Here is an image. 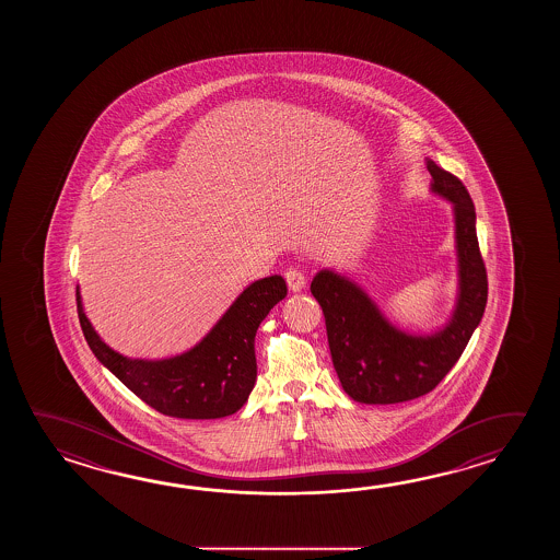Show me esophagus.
<instances>
[{
  "label": "esophagus",
  "mask_w": 560,
  "mask_h": 560,
  "mask_svg": "<svg viewBox=\"0 0 560 560\" xmlns=\"http://www.w3.org/2000/svg\"><path fill=\"white\" fill-rule=\"evenodd\" d=\"M284 278L285 284H288L292 292H300L306 285V278L302 275V270H298V268H288L284 272Z\"/></svg>",
  "instance_id": "esophagus-1"
}]
</instances>
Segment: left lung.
Masks as SVG:
<instances>
[{
    "label": "left lung",
    "mask_w": 560,
    "mask_h": 560,
    "mask_svg": "<svg viewBox=\"0 0 560 560\" xmlns=\"http://www.w3.org/2000/svg\"><path fill=\"white\" fill-rule=\"evenodd\" d=\"M432 190L454 203L460 262V298L444 330L427 338L408 336L382 318L370 298L345 278L322 270L312 280L345 393L364 405H396L434 390L463 357L485 314L487 266L476 238L475 203L465 184L429 160Z\"/></svg>",
    "instance_id": "8db88e82"
}]
</instances>
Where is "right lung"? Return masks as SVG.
<instances>
[{
	"instance_id": "1",
	"label": "right lung",
	"mask_w": 560,
	"mask_h": 560,
	"mask_svg": "<svg viewBox=\"0 0 560 560\" xmlns=\"http://www.w3.org/2000/svg\"><path fill=\"white\" fill-rule=\"evenodd\" d=\"M285 292L282 276L254 282L200 345L182 357L158 362L119 357L100 340L85 318L80 292H75V300L85 342L131 393L166 417L210 420L234 415L246 405L258 372L254 354L256 330Z\"/></svg>"
}]
</instances>
